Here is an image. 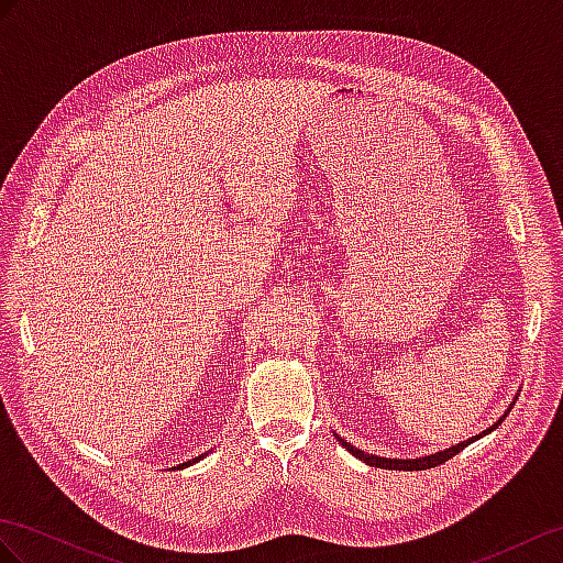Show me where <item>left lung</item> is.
Listing matches in <instances>:
<instances>
[{
	"label": "left lung",
	"instance_id": "obj_1",
	"mask_svg": "<svg viewBox=\"0 0 563 563\" xmlns=\"http://www.w3.org/2000/svg\"><path fill=\"white\" fill-rule=\"evenodd\" d=\"M499 423H501V419L497 421V426H499ZM497 426H493V428H497ZM493 428H489V430H493ZM489 430H483L481 435H475V438H471V440H466V442H461V444H456V446H450V450L438 452V454H430V456H423V459H383V456L366 454V452H362V450H356V446H352L350 442H344L342 438H338V440L342 442L344 450L362 459L364 464H368V466H376V468H395V471H426V468H435V466L444 464L446 459H452L454 454H459L461 450H464L466 444H471V442H475L478 438L487 435Z\"/></svg>",
	"mask_w": 563,
	"mask_h": 563
}]
</instances>
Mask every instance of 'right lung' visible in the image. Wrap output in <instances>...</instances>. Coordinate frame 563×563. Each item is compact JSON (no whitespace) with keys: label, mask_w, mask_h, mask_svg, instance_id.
<instances>
[{"label":"right lung","mask_w":563,"mask_h":563,"mask_svg":"<svg viewBox=\"0 0 563 563\" xmlns=\"http://www.w3.org/2000/svg\"><path fill=\"white\" fill-rule=\"evenodd\" d=\"M199 459H205V454H201V456H197V459H192V461H199ZM187 464H190V461H185V464H180L178 468H183V466H187Z\"/></svg>","instance_id":"1"}]
</instances>
